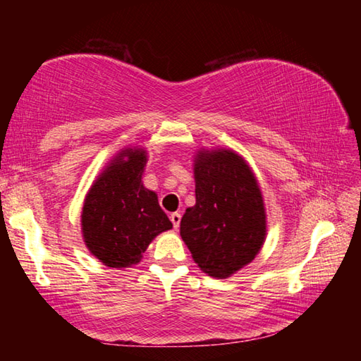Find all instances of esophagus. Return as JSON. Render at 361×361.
Segmentation results:
<instances>
[{"label": "esophagus", "mask_w": 361, "mask_h": 361, "mask_svg": "<svg viewBox=\"0 0 361 361\" xmlns=\"http://www.w3.org/2000/svg\"><path fill=\"white\" fill-rule=\"evenodd\" d=\"M170 221L173 223V228L175 229H178L180 228V221H181L180 213H172V215H170Z\"/></svg>", "instance_id": "esophagus-1"}]
</instances>
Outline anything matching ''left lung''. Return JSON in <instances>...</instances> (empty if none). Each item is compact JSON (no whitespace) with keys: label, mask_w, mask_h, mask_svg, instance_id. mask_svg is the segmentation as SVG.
<instances>
[{"label":"left lung","mask_w":361,"mask_h":361,"mask_svg":"<svg viewBox=\"0 0 361 361\" xmlns=\"http://www.w3.org/2000/svg\"><path fill=\"white\" fill-rule=\"evenodd\" d=\"M195 205L181 218L180 234L200 271L226 279L250 264L267 235L259 183L239 152L199 149L194 156Z\"/></svg>","instance_id":"1"}]
</instances>
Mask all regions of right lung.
Here are the masks:
<instances>
[{"mask_svg": "<svg viewBox=\"0 0 361 361\" xmlns=\"http://www.w3.org/2000/svg\"><path fill=\"white\" fill-rule=\"evenodd\" d=\"M146 162L145 148L121 149L85 194L82 239L89 252L108 267L138 264L149 243L172 229L157 194L143 186Z\"/></svg>", "mask_w": 361, "mask_h": 361, "instance_id": "1", "label": "right lung"}]
</instances>
